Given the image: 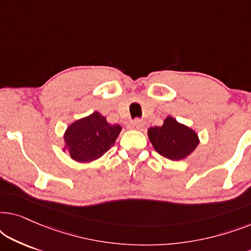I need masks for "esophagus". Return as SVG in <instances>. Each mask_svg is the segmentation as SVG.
Segmentation results:
<instances>
[{"instance_id": "esophagus-1", "label": "esophagus", "mask_w": 251, "mask_h": 251, "mask_svg": "<svg viewBox=\"0 0 251 251\" xmlns=\"http://www.w3.org/2000/svg\"><path fill=\"white\" fill-rule=\"evenodd\" d=\"M130 126H131V129L140 130L144 126V123L140 121L139 119H136V120H133V121L131 122V125H130Z\"/></svg>"}]
</instances>
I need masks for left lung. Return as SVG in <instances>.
I'll use <instances>...</instances> for the list:
<instances>
[{"instance_id": "obj_1", "label": "left lung", "mask_w": 251, "mask_h": 251, "mask_svg": "<svg viewBox=\"0 0 251 251\" xmlns=\"http://www.w3.org/2000/svg\"><path fill=\"white\" fill-rule=\"evenodd\" d=\"M147 135L160 155L175 161L187 157L200 143L194 130L171 116H168L161 126L150 128Z\"/></svg>"}]
</instances>
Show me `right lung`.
<instances>
[{"label": "right lung", "mask_w": 251, "mask_h": 251, "mask_svg": "<svg viewBox=\"0 0 251 251\" xmlns=\"http://www.w3.org/2000/svg\"><path fill=\"white\" fill-rule=\"evenodd\" d=\"M121 129L120 125H109L105 116L94 112L68 126L64 135V151L67 150L77 162H91L114 145Z\"/></svg>", "instance_id": "right-lung-1"}]
</instances>
